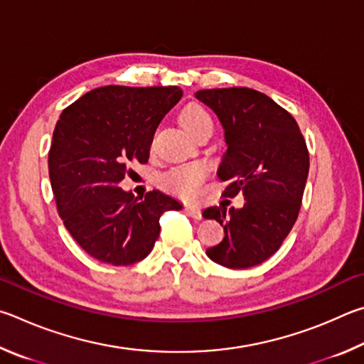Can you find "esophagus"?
<instances>
[{
	"mask_svg": "<svg viewBox=\"0 0 364 364\" xmlns=\"http://www.w3.org/2000/svg\"><path fill=\"white\" fill-rule=\"evenodd\" d=\"M183 211H186L187 215H190V218H193L196 220L201 219V209L196 208V206H186L183 208Z\"/></svg>",
	"mask_w": 364,
	"mask_h": 364,
	"instance_id": "obj_1",
	"label": "esophagus"
}]
</instances>
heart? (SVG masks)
<instances>
[{
	"instance_id": "obj_1",
	"label": "heart",
	"mask_w": 364,
	"mask_h": 364,
	"mask_svg": "<svg viewBox=\"0 0 364 364\" xmlns=\"http://www.w3.org/2000/svg\"><path fill=\"white\" fill-rule=\"evenodd\" d=\"M181 123L195 137L201 129L213 126V119L205 108L192 104L183 108ZM208 176V168L201 163L178 166L163 177V187L182 200L192 201L200 195L201 183Z\"/></svg>"
}]
</instances>
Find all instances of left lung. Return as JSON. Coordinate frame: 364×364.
I'll list each match as a JSON object with an SVG mask.
<instances>
[{
  "mask_svg": "<svg viewBox=\"0 0 364 364\" xmlns=\"http://www.w3.org/2000/svg\"><path fill=\"white\" fill-rule=\"evenodd\" d=\"M195 97L218 114L227 151L218 168L228 186L224 196L243 193L241 209L211 206L225 237L206 250L228 269H250L273 256L288 237L301 209L309 176V150L292 114L269 95L250 87L203 89Z\"/></svg>",
  "mask_w": 364,
  "mask_h": 364,
  "instance_id": "obj_1",
  "label": "left lung"
}]
</instances>
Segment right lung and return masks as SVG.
Instances as JSON below:
<instances>
[{
    "instance_id": "add662e5",
    "label": "right lung",
    "mask_w": 364,
    "mask_h": 364,
    "mask_svg": "<svg viewBox=\"0 0 364 364\" xmlns=\"http://www.w3.org/2000/svg\"><path fill=\"white\" fill-rule=\"evenodd\" d=\"M181 97L177 86L97 87L57 121L48 159L57 211L76 243L100 262L145 259L161 214L182 209L159 190L142 200L119 187L129 164L149 161L156 127Z\"/></svg>"
}]
</instances>
